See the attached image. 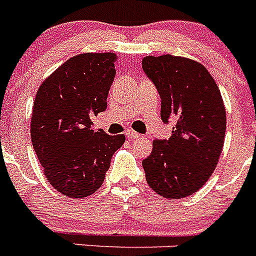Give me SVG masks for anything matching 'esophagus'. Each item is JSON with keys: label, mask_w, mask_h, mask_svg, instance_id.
<instances>
[{"label": "esophagus", "mask_w": 256, "mask_h": 256, "mask_svg": "<svg viewBox=\"0 0 256 256\" xmlns=\"http://www.w3.org/2000/svg\"><path fill=\"white\" fill-rule=\"evenodd\" d=\"M126 136L130 140H136V138H140V137H141V136H140L138 133L134 132V130H126Z\"/></svg>", "instance_id": "1"}]
</instances>
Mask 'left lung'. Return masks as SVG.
<instances>
[{
	"instance_id": "8db88e82",
	"label": "left lung",
	"mask_w": 256,
	"mask_h": 256,
	"mask_svg": "<svg viewBox=\"0 0 256 256\" xmlns=\"http://www.w3.org/2000/svg\"><path fill=\"white\" fill-rule=\"evenodd\" d=\"M142 69L159 92L162 120L173 122L168 140H155L142 160L148 186L182 198L204 186L216 166L226 136V110L212 76L200 62L180 56H148Z\"/></svg>"
}]
</instances>
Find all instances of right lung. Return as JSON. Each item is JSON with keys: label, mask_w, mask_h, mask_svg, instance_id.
I'll use <instances>...</instances> for the list:
<instances>
[{"label": "right lung", "mask_w": 256, "mask_h": 256, "mask_svg": "<svg viewBox=\"0 0 256 256\" xmlns=\"http://www.w3.org/2000/svg\"><path fill=\"white\" fill-rule=\"evenodd\" d=\"M115 58L112 52L74 56L36 96L32 144L48 182L68 198H87L100 188L112 154L126 141L124 134L92 130L91 118L108 108Z\"/></svg>", "instance_id": "right-lung-1"}]
</instances>
